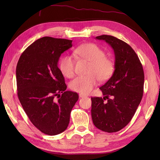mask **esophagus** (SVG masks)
I'll return each instance as SVG.
<instances>
[{
    "instance_id": "34e87169",
    "label": "esophagus",
    "mask_w": 160,
    "mask_h": 160,
    "mask_svg": "<svg viewBox=\"0 0 160 160\" xmlns=\"http://www.w3.org/2000/svg\"><path fill=\"white\" fill-rule=\"evenodd\" d=\"M79 98H85V97H86V96H85V95H83V94H81V93H80V94H79Z\"/></svg>"
}]
</instances>
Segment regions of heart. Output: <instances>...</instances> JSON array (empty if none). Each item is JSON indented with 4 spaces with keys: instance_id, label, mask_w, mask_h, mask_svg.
<instances>
[{
    "instance_id": "heart-1",
    "label": "heart",
    "mask_w": 160,
    "mask_h": 160,
    "mask_svg": "<svg viewBox=\"0 0 160 160\" xmlns=\"http://www.w3.org/2000/svg\"><path fill=\"white\" fill-rule=\"evenodd\" d=\"M74 55L81 59L90 62L85 76L76 77L70 83V88L81 94H88L98 83V80L105 81L113 74L114 64L112 60L105 56V51L93 43H86L77 47ZM75 61L71 55L62 57L60 61V69L68 78L75 75Z\"/></svg>"
}]
</instances>
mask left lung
Wrapping results in <instances>:
<instances>
[{
	"instance_id": "left-lung-1",
	"label": "left lung",
	"mask_w": 160,
	"mask_h": 160,
	"mask_svg": "<svg viewBox=\"0 0 160 160\" xmlns=\"http://www.w3.org/2000/svg\"><path fill=\"white\" fill-rule=\"evenodd\" d=\"M96 39L103 40L113 48L115 71L99 88L103 98H91L92 120L101 131L117 132L130 122L141 102L144 72L138 56L128 43L106 35Z\"/></svg>"
}]
</instances>
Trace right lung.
I'll list each match as a JSON object with an SVG mask.
<instances>
[{
  "label": "right lung",
  "mask_w": 160,
  "mask_h": 160,
  "mask_svg": "<svg viewBox=\"0 0 160 160\" xmlns=\"http://www.w3.org/2000/svg\"><path fill=\"white\" fill-rule=\"evenodd\" d=\"M71 43L65 38L42 37L23 51L17 62L18 99L31 123L47 135L64 132L79 99L76 92L66 91L64 77L57 65Z\"/></svg>",
  "instance_id": "obj_1"
}]
</instances>
